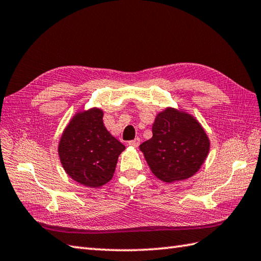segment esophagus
I'll use <instances>...</instances> for the list:
<instances>
[{"label":"esophagus","instance_id":"obj_1","mask_svg":"<svg viewBox=\"0 0 261 261\" xmlns=\"http://www.w3.org/2000/svg\"><path fill=\"white\" fill-rule=\"evenodd\" d=\"M129 146H132V147H138L140 145V139L139 138H136V139H134V140H130L129 142Z\"/></svg>","mask_w":261,"mask_h":261}]
</instances>
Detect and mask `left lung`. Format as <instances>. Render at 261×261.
Instances as JSON below:
<instances>
[{"instance_id": "8db88e82", "label": "left lung", "mask_w": 261, "mask_h": 261, "mask_svg": "<svg viewBox=\"0 0 261 261\" xmlns=\"http://www.w3.org/2000/svg\"><path fill=\"white\" fill-rule=\"evenodd\" d=\"M140 150L153 175L166 182L190 178L201 168L210 140L198 122L185 112L166 109L152 124V138Z\"/></svg>"}]
</instances>
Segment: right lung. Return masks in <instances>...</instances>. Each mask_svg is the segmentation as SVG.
<instances>
[{
	"instance_id": "add662e5",
	"label": "right lung",
	"mask_w": 261,
	"mask_h": 261,
	"mask_svg": "<svg viewBox=\"0 0 261 261\" xmlns=\"http://www.w3.org/2000/svg\"><path fill=\"white\" fill-rule=\"evenodd\" d=\"M125 147L103 124V112L77 113L60 138L58 153L66 173L80 184L99 187L111 180Z\"/></svg>"
}]
</instances>
